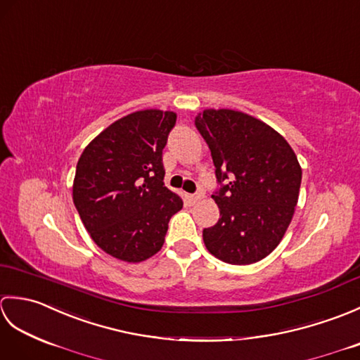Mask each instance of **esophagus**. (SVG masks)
I'll return each mask as SVG.
<instances>
[{
    "mask_svg": "<svg viewBox=\"0 0 360 360\" xmlns=\"http://www.w3.org/2000/svg\"><path fill=\"white\" fill-rule=\"evenodd\" d=\"M201 195H187V200L190 201V202H192V204H196L198 201H200L201 200Z\"/></svg>",
    "mask_w": 360,
    "mask_h": 360,
    "instance_id": "34e87169",
    "label": "esophagus"
}]
</instances>
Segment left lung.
<instances>
[{"label":"left lung","mask_w":360,"mask_h":360,"mask_svg":"<svg viewBox=\"0 0 360 360\" xmlns=\"http://www.w3.org/2000/svg\"><path fill=\"white\" fill-rule=\"evenodd\" d=\"M195 125L209 145L221 184L212 195L219 219L202 231L205 248L229 264L257 263L288 231L302 167L285 137L246 112L204 110Z\"/></svg>","instance_id":"1"}]
</instances>
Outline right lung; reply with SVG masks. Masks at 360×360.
<instances>
[{"instance_id": "1", "label": "right lung", "mask_w": 360, "mask_h": 360, "mask_svg": "<svg viewBox=\"0 0 360 360\" xmlns=\"http://www.w3.org/2000/svg\"><path fill=\"white\" fill-rule=\"evenodd\" d=\"M174 124L173 111L131 112L96 136L77 162L75 209L97 246L122 262L158 254L182 209L181 196L164 186L162 150Z\"/></svg>"}]
</instances>
